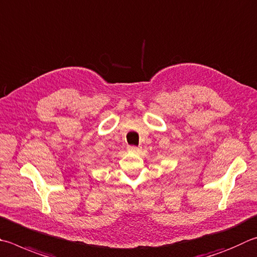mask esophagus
<instances>
[{
	"label": "esophagus",
	"mask_w": 257,
	"mask_h": 257,
	"mask_svg": "<svg viewBox=\"0 0 257 257\" xmlns=\"http://www.w3.org/2000/svg\"><path fill=\"white\" fill-rule=\"evenodd\" d=\"M127 149H128L129 152H132V153H137V152H139V148L136 147V146H128Z\"/></svg>",
	"instance_id": "esophagus-1"
}]
</instances>
